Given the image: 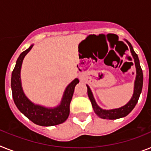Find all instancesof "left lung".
<instances>
[{
	"mask_svg": "<svg viewBox=\"0 0 151 151\" xmlns=\"http://www.w3.org/2000/svg\"><path fill=\"white\" fill-rule=\"evenodd\" d=\"M126 42L129 45L130 52L133 56L134 60V64L136 67V78L134 81V93L132 96L131 99H129L126 105L123 106L116 108V109H103L101 107L98 106V104L96 102L93 94L91 91L90 88L88 85L87 86V93H88V96L91 101L92 106H93V110L95 112L99 117L102 119H116L119 118L125 117L126 116H127L130 112L134 109L135 107L136 104L137 103L139 97H140V93H141L142 88H143V81H144V76H143V71L141 69L140 65V61L138 58V55L135 53L134 48L132 47L131 44L129 43L128 41L125 40Z\"/></svg>",
	"mask_w": 151,
	"mask_h": 151,
	"instance_id": "left-lung-1",
	"label": "left lung"
}]
</instances>
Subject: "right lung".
Segmentation results:
<instances>
[{
    "instance_id": "obj_1",
    "label": "right lung",
    "mask_w": 151,
    "mask_h": 151,
    "mask_svg": "<svg viewBox=\"0 0 151 151\" xmlns=\"http://www.w3.org/2000/svg\"><path fill=\"white\" fill-rule=\"evenodd\" d=\"M34 45H32L28 49L24 51L19 55L16 62L15 67L11 75V90L14 102L16 106L26 117L42 127H51L64 123L69 115V105L73 98L75 86L79 83L78 78L67 86L62 96V100L57 106L46 107L35 104L26 96L23 91L21 79V69L22 62L25 55L32 49Z\"/></svg>"
}]
</instances>
